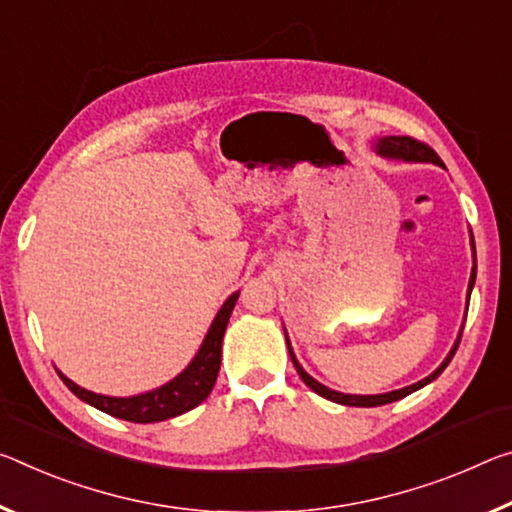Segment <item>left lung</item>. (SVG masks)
<instances>
[{
  "mask_svg": "<svg viewBox=\"0 0 512 512\" xmlns=\"http://www.w3.org/2000/svg\"><path fill=\"white\" fill-rule=\"evenodd\" d=\"M373 150H376L380 157L385 159H394V161H408V164H435V166H442V159L437 157V152L433 148H428L426 143H419L415 139H410V136H383V139H378L373 143ZM469 243H472V257H474V266H472V275H469V285H467V307H469V296H472V289H474V282H476V246H474V234H469ZM467 316V314H465ZM462 328H465V321H462L460 332L456 337V342H453L451 351L446 358L442 360L440 367H437L431 376H426L424 380H419L415 385H408V387H401V389H392V392H385V394H344V392H337V389H330L319 380L312 378L310 373H307L303 367H300V362L296 360L294 355V348H291L289 342V335L285 330V339H287V348H289V358L294 362V367L298 371V376L303 378V383L316 392L323 399H328L332 403H342V405H353V408H378V405H385V403H394L403 399V396H408L412 392H417V389L426 387L428 383H433V380L440 376V373L449 367V362L453 360V355L458 351V344H460V337H462Z\"/></svg>",
  "mask_w": 512,
  "mask_h": 512,
  "instance_id": "1",
  "label": "left lung"
}]
</instances>
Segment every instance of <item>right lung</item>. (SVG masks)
Returning a JSON list of instances; mask_svg holds the SVG:
<instances>
[{"mask_svg":"<svg viewBox=\"0 0 512 512\" xmlns=\"http://www.w3.org/2000/svg\"><path fill=\"white\" fill-rule=\"evenodd\" d=\"M239 291L227 296L221 310L216 312L212 326H209L205 339L198 348L196 358H193L182 373H177L173 380H168L157 389L150 392L134 394V396H104L95 394L91 389L79 387L72 383L68 376L56 369L63 383L77 396L93 408L107 412L111 417L134 421V424H154V421H166L173 417H180L189 412L207 399L209 392L214 389L218 369H221V348H223V335L230 321V314L237 303Z\"/></svg>","mask_w":512,"mask_h":512,"instance_id":"obj_1","label":"right lung"}]
</instances>
